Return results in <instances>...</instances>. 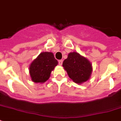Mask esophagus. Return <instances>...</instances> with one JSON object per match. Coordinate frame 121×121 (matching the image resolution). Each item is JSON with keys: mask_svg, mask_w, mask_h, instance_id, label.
I'll return each instance as SVG.
<instances>
[{"mask_svg": "<svg viewBox=\"0 0 121 121\" xmlns=\"http://www.w3.org/2000/svg\"><path fill=\"white\" fill-rule=\"evenodd\" d=\"M62 63H63V60H59L58 61V64L60 65H62Z\"/></svg>", "mask_w": 121, "mask_h": 121, "instance_id": "esophagus-1", "label": "esophagus"}]
</instances>
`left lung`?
<instances>
[{"label": "left lung", "mask_w": 121, "mask_h": 121, "mask_svg": "<svg viewBox=\"0 0 121 121\" xmlns=\"http://www.w3.org/2000/svg\"><path fill=\"white\" fill-rule=\"evenodd\" d=\"M68 77L76 83L81 84L89 80L92 72L91 62L77 52H71L63 63Z\"/></svg>", "instance_id": "1"}]
</instances>
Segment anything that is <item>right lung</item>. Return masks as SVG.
<instances>
[{"instance_id": "add662e5", "label": "right lung", "mask_w": 121, "mask_h": 121, "mask_svg": "<svg viewBox=\"0 0 121 121\" xmlns=\"http://www.w3.org/2000/svg\"><path fill=\"white\" fill-rule=\"evenodd\" d=\"M51 52H42L29 65V75L35 83H44L49 79L51 72L58 65Z\"/></svg>"}]
</instances>
